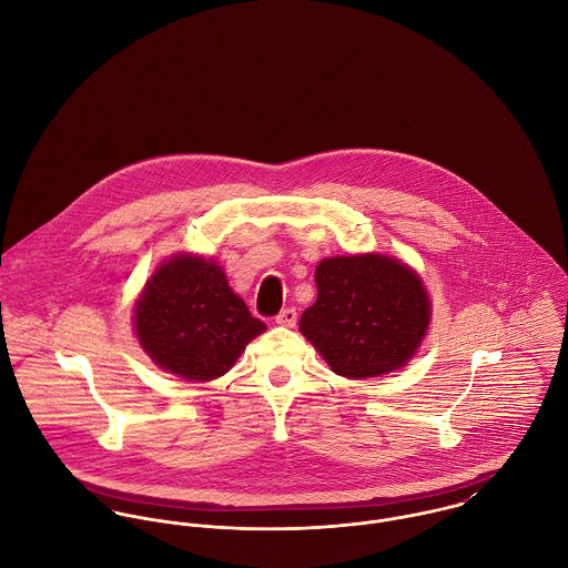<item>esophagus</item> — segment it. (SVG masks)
Masks as SVG:
<instances>
[{
  "label": "esophagus",
  "mask_w": 568,
  "mask_h": 568,
  "mask_svg": "<svg viewBox=\"0 0 568 568\" xmlns=\"http://www.w3.org/2000/svg\"><path fill=\"white\" fill-rule=\"evenodd\" d=\"M275 324L284 325V327H293L297 324V313L295 308H284L277 317H275Z\"/></svg>",
  "instance_id": "obj_1"
}]
</instances>
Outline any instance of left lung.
Listing matches in <instances>:
<instances>
[{"label":"left lung","mask_w":568,"mask_h":568,"mask_svg":"<svg viewBox=\"0 0 568 568\" xmlns=\"http://www.w3.org/2000/svg\"><path fill=\"white\" fill-rule=\"evenodd\" d=\"M317 302L300 320L334 374L374 378L405 367L430 324L419 275L381 253L325 257L315 271Z\"/></svg>","instance_id":"1"}]
</instances>
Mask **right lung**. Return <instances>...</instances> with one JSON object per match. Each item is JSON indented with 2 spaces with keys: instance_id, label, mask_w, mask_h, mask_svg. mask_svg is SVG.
<instances>
[{
  "instance_id": "1",
  "label": "right lung",
  "mask_w": 568,
  "mask_h": 568,
  "mask_svg": "<svg viewBox=\"0 0 568 568\" xmlns=\"http://www.w3.org/2000/svg\"><path fill=\"white\" fill-rule=\"evenodd\" d=\"M133 324L158 367L196 383L227 374L246 343L266 329L251 317L223 268L192 253L172 255L151 275Z\"/></svg>"
}]
</instances>
